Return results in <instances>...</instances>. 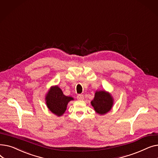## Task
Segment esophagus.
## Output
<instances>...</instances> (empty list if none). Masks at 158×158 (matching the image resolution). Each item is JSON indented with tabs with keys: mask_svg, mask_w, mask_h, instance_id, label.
I'll return each mask as SVG.
<instances>
[{
	"mask_svg": "<svg viewBox=\"0 0 158 158\" xmlns=\"http://www.w3.org/2000/svg\"><path fill=\"white\" fill-rule=\"evenodd\" d=\"M77 98L78 99V100H79V101L83 100V99H84V95H82V94H79V95H78L77 96Z\"/></svg>",
	"mask_w": 158,
	"mask_h": 158,
	"instance_id": "34e87169",
	"label": "esophagus"
}]
</instances>
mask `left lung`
Returning <instances> with one entry per match:
<instances>
[{"instance_id":"obj_1","label":"left lung","mask_w":158,"mask_h":158,"mask_svg":"<svg viewBox=\"0 0 158 158\" xmlns=\"http://www.w3.org/2000/svg\"><path fill=\"white\" fill-rule=\"evenodd\" d=\"M91 104L96 113L102 115L111 110L113 105V98L110 93L104 90L97 91Z\"/></svg>"}]
</instances>
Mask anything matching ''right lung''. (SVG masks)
<instances>
[{
    "label": "right lung",
    "mask_w": 158,
    "mask_h": 158,
    "mask_svg": "<svg viewBox=\"0 0 158 158\" xmlns=\"http://www.w3.org/2000/svg\"><path fill=\"white\" fill-rule=\"evenodd\" d=\"M72 97L66 96L57 86H52L45 97L46 104L52 113L60 117L66 111L68 103L73 101Z\"/></svg>",
    "instance_id": "right-lung-1"
}]
</instances>
